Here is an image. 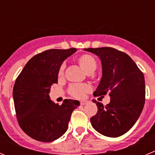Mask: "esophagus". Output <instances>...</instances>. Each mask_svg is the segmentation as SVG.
Returning a JSON list of instances; mask_svg holds the SVG:
<instances>
[{
  "label": "esophagus",
  "mask_w": 155,
  "mask_h": 155,
  "mask_svg": "<svg viewBox=\"0 0 155 155\" xmlns=\"http://www.w3.org/2000/svg\"><path fill=\"white\" fill-rule=\"evenodd\" d=\"M87 103V101H81L80 102V104H81V105L84 106V105H85V104H86Z\"/></svg>",
  "instance_id": "esophagus-1"
}]
</instances>
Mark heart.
I'll list each match as a JSON object with an SVG mask.
<instances>
[{
  "mask_svg": "<svg viewBox=\"0 0 155 155\" xmlns=\"http://www.w3.org/2000/svg\"><path fill=\"white\" fill-rule=\"evenodd\" d=\"M77 61L86 73L91 74L97 68V61L94 56L89 54H83L77 58ZM65 64L62 63L58 70V76L62 78L64 74ZM91 91V87L87 84H73L68 87V93L76 98H82L87 93Z\"/></svg>",
  "mask_w": 155,
  "mask_h": 155,
  "instance_id": "heart-1",
  "label": "heart"
}]
</instances>
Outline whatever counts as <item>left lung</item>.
Segmentation results:
<instances>
[{"label": "left lung", "instance_id": "1", "mask_svg": "<svg viewBox=\"0 0 155 155\" xmlns=\"http://www.w3.org/2000/svg\"><path fill=\"white\" fill-rule=\"evenodd\" d=\"M101 60L103 74L95 97L109 94L110 104L94 100L97 113L91 118L93 128L105 136L116 138L127 132L141 115L145 101V78L133 60L111 47L84 48Z\"/></svg>", "mask_w": 155, "mask_h": 155}]
</instances>
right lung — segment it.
Segmentation results:
<instances>
[{
    "instance_id": "add662e5",
    "label": "right lung",
    "mask_w": 155,
    "mask_h": 155,
    "mask_svg": "<svg viewBox=\"0 0 155 155\" xmlns=\"http://www.w3.org/2000/svg\"><path fill=\"white\" fill-rule=\"evenodd\" d=\"M77 48L49 49L36 54L17 77L13 90L14 107L22 130L32 138L50 142L62 136L78 101L64 100L61 105L50 100L53 84L58 83L61 63Z\"/></svg>"
}]
</instances>
